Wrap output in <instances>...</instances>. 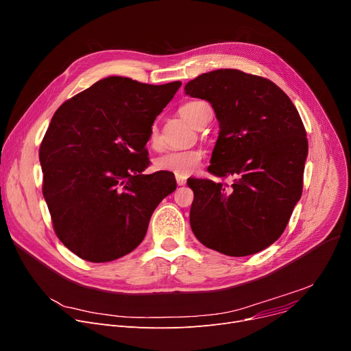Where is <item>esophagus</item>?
Segmentation results:
<instances>
[{
    "instance_id": "esophagus-1",
    "label": "esophagus",
    "mask_w": 351,
    "mask_h": 351,
    "mask_svg": "<svg viewBox=\"0 0 351 351\" xmlns=\"http://www.w3.org/2000/svg\"><path fill=\"white\" fill-rule=\"evenodd\" d=\"M176 180H177L178 185H184L186 182V177L185 176H176Z\"/></svg>"
}]
</instances>
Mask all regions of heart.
I'll list each match as a JSON object with an SVG mask.
<instances>
[{
	"mask_svg": "<svg viewBox=\"0 0 351 351\" xmlns=\"http://www.w3.org/2000/svg\"><path fill=\"white\" fill-rule=\"evenodd\" d=\"M208 105L204 101H190L185 102L178 108L180 115L197 126L205 112ZM149 143L153 147H158L160 134L158 128L152 125L149 130ZM204 158V153L199 149H184V150H169L158 156L154 161V166L160 171H169L176 176H188L193 174L201 165Z\"/></svg>",
	"mask_w": 351,
	"mask_h": 351,
	"instance_id": "obj_1",
	"label": "heart"
}]
</instances>
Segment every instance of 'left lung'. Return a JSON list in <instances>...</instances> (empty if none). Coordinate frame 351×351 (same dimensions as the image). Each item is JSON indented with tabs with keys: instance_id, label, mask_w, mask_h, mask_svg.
<instances>
[{
	"instance_id": "left-lung-1",
	"label": "left lung",
	"mask_w": 351,
	"mask_h": 351,
	"mask_svg": "<svg viewBox=\"0 0 351 351\" xmlns=\"http://www.w3.org/2000/svg\"><path fill=\"white\" fill-rule=\"evenodd\" d=\"M185 94L210 102L219 136L208 171L232 182L188 178L190 223L212 250L241 257L273 245L304 186L308 139L288 95L269 80L240 70L204 73Z\"/></svg>"
}]
</instances>
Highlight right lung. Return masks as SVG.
I'll return each mask as SVG.
<instances>
[{"mask_svg":"<svg viewBox=\"0 0 351 351\" xmlns=\"http://www.w3.org/2000/svg\"><path fill=\"white\" fill-rule=\"evenodd\" d=\"M181 82L163 86L106 77L63 102L39 147L42 193L53 229L80 258L108 263L136 249L173 173L143 174L156 117Z\"/></svg>","mask_w":351,"mask_h":351,"instance_id":"right-lung-1","label":"right lung"}]
</instances>
